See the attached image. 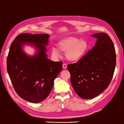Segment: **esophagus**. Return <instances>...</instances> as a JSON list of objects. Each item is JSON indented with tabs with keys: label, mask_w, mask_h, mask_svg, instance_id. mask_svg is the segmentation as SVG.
<instances>
[{
	"label": "esophagus",
	"mask_w": 124,
	"mask_h": 124,
	"mask_svg": "<svg viewBox=\"0 0 124 124\" xmlns=\"http://www.w3.org/2000/svg\"><path fill=\"white\" fill-rule=\"evenodd\" d=\"M62 67L64 69H67V65L66 64H64L62 65Z\"/></svg>",
	"instance_id": "1"
}]
</instances>
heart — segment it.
Returning <instances> with one entry per match:
<instances>
[{"mask_svg": "<svg viewBox=\"0 0 124 124\" xmlns=\"http://www.w3.org/2000/svg\"><path fill=\"white\" fill-rule=\"evenodd\" d=\"M60 51L66 53L68 60L72 62L79 61L84 57L88 49V43L85 39L75 37H68L61 40L58 44ZM52 54L54 56H59L58 51L55 47L52 49Z\"/></svg>", "mask_w": 124, "mask_h": 124, "instance_id": "heart-1", "label": "heart"}]
</instances>
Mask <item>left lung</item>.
Segmentation results:
<instances>
[{
    "label": "left lung",
    "instance_id": "8db88e82",
    "mask_svg": "<svg viewBox=\"0 0 124 124\" xmlns=\"http://www.w3.org/2000/svg\"><path fill=\"white\" fill-rule=\"evenodd\" d=\"M92 36L97 39L95 46L77 63L67 66L73 89L84 99L97 97L107 89L116 64L115 46L109 36L104 32Z\"/></svg>",
    "mask_w": 124,
    "mask_h": 124
}]
</instances>
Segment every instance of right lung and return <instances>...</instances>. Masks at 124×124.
Wrapping results in <instances>:
<instances>
[{
  "mask_svg": "<svg viewBox=\"0 0 124 124\" xmlns=\"http://www.w3.org/2000/svg\"><path fill=\"white\" fill-rule=\"evenodd\" d=\"M49 35L21 34L12 43L7 58V70L13 86L20 97L36 103L44 100L51 92L54 80L62 71V62L47 58ZM34 46L37 54L29 56L22 50L23 44Z\"/></svg>",
  "mask_w": 124,
  "mask_h": 124,
  "instance_id": "add662e5",
  "label": "right lung"
}]
</instances>
